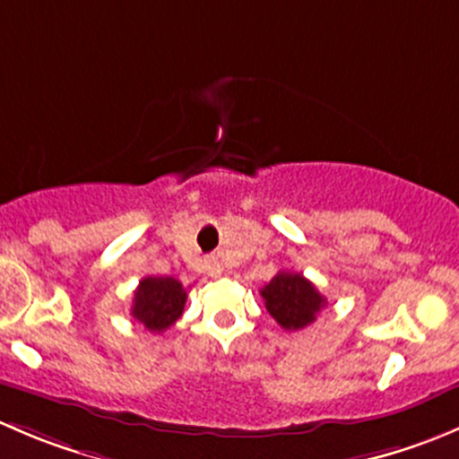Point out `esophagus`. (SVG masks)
<instances>
[{"instance_id":"esophagus-1","label":"esophagus","mask_w":459,"mask_h":459,"mask_svg":"<svg viewBox=\"0 0 459 459\" xmlns=\"http://www.w3.org/2000/svg\"><path fill=\"white\" fill-rule=\"evenodd\" d=\"M206 273L211 277H220L221 275V266H220V262H217L215 257L206 259Z\"/></svg>"}]
</instances>
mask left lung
<instances>
[{
	"mask_svg": "<svg viewBox=\"0 0 459 459\" xmlns=\"http://www.w3.org/2000/svg\"><path fill=\"white\" fill-rule=\"evenodd\" d=\"M266 311L286 331H299L316 322L326 299L302 273L281 271L262 290Z\"/></svg>",
	"mask_w": 459,
	"mask_h": 459,
	"instance_id": "8db88e82",
	"label": "left lung"
}]
</instances>
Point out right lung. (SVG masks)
Segmentation results:
<instances>
[{
  "label": "right lung",
  "instance_id": "1",
  "mask_svg": "<svg viewBox=\"0 0 459 459\" xmlns=\"http://www.w3.org/2000/svg\"><path fill=\"white\" fill-rule=\"evenodd\" d=\"M186 289L175 277H143L133 298L131 316L151 333H161L182 317Z\"/></svg>",
  "mask_w": 459,
  "mask_h": 459
}]
</instances>
